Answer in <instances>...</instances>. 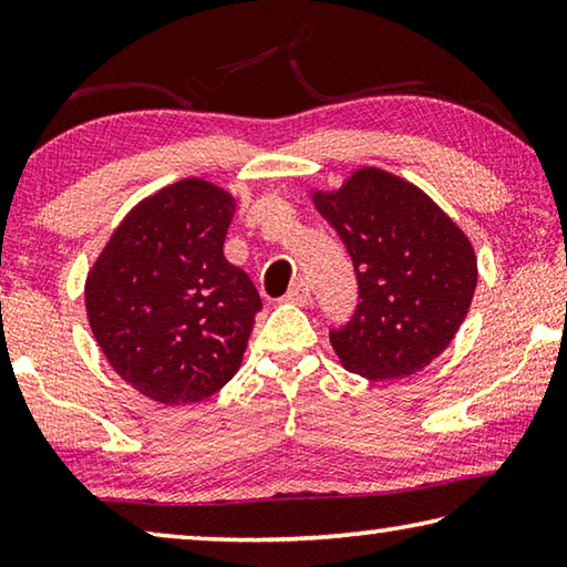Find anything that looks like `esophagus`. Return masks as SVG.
Wrapping results in <instances>:
<instances>
[{
    "mask_svg": "<svg viewBox=\"0 0 567 567\" xmlns=\"http://www.w3.org/2000/svg\"><path fill=\"white\" fill-rule=\"evenodd\" d=\"M287 302L300 305V307L310 302V285H307L305 280H297V282L292 285V290L287 292Z\"/></svg>",
    "mask_w": 567,
    "mask_h": 567,
    "instance_id": "obj_1",
    "label": "esophagus"
}]
</instances>
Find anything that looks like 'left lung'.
Segmentation results:
<instances>
[{"label":"left lung","instance_id":"left-lung-1","mask_svg":"<svg viewBox=\"0 0 567 567\" xmlns=\"http://www.w3.org/2000/svg\"><path fill=\"white\" fill-rule=\"evenodd\" d=\"M310 199L348 247L360 285L354 318L330 332L342 368L368 380L427 368L473 302V243L417 185L372 165L334 189H310Z\"/></svg>","mask_w":567,"mask_h":567}]
</instances>
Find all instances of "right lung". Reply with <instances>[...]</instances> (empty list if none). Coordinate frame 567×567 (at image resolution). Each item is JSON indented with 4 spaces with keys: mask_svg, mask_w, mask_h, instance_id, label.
Masks as SVG:
<instances>
[{
    "mask_svg": "<svg viewBox=\"0 0 567 567\" xmlns=\"http://www.w3.org/2000/svg\"><path fill=\"white\" fill-rule=\"evenodd\" d=\"M235 207L215 182H172L124 215L84 280L102 354L159 405L203 402L243 364L262 300L225 257Z\"/></svg>",
    "mask_w": 567,
    "mask_h": 567,
    "instance_id": "right-lung-1",
    "label": "right lung"
}]
</instances>
